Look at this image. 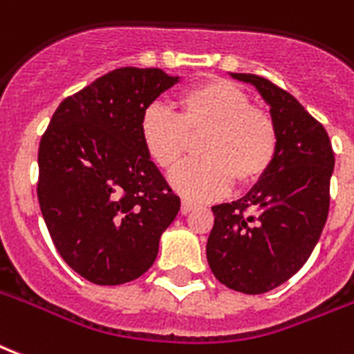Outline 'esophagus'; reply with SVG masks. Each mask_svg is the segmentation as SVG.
<instances>
[{"mask_svg":"<svg viewBox=\"0 0 354 354\" xmlns=\"http://www.w3.org/2000/svg\"><path fill=\"white\" fill-rule=\"evenodd\" d=\"M195 208H197V206H195L193 203H189V201H182V208H180V210H182L184 216H187V214L195 210Z\"/></svg>","mask_w":354,"mask_h":354,"instance_id":"obj_1","label":"esophagus"}]
</instances>
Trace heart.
Listing matches in <instances>:
<instances>
[{
    "mask_svg": "<svg viewBox=\"0 0 354 354\" xmlns=\"http://www.w3.org/2000/svg\"><path fill=\"white\" fill-rule=\"evenodd\" d=\"M176 116L163 104H150L140 116L138 135L157 169L170 172L182 163L189 138L198 156L172 174V187L191 201H212L229 191L257 184L277 156V127L268 112L251 104L236 84L210 78L184 90L176 99Z\"/></svg>",
    "mask_w": 354,
    "mask_h": 354,
    "instance_id": "obj_1",
    "label": "heart"
}]
</instances>
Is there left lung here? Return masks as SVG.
I'll use <instances>...</instances> for the list:
<instances>
[{
  "label": "left lung",
  "instance_id": "8db88e82",
  "mask_svg": "<svg viewBox=\"0 0 354 354\" xmlns=\"http://www.w3.org/2000/svg\"><path fill=\"white\" fill-rule=\"evenodd\" d=\"M270 104L277 156L255 187L234 203L217 204L206 257L229 289L261 295L292 277L319 242L330 208L334 151L323 125L276 84L245 73Z\"/></svg>",
  "mask_w": 354,
  "mask_h": 354
}]
</instances>
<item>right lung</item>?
<instances>
[{
    "mask_svg": "<svg viewBox=\"0 0 354 354\" xmlns=\"http://www.w3.org/2000/svg\"><path fill=\"white\" fill-rule=\"evenodd\" d=\"M176 82L161 69L111 71L64 99L41 138L44 223L57 253L91 283L142 276L180 212L138 135L142 112Z\"/></svg>",
    "mask_w": 354,
    "mask_h": 354,
    "instance_id": "1",
    "label": "right lung"
}]
</instances>
